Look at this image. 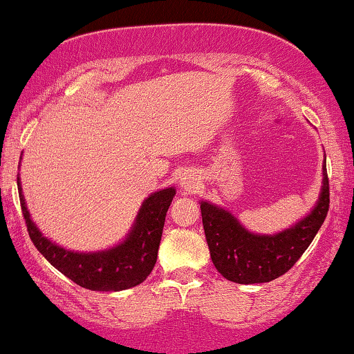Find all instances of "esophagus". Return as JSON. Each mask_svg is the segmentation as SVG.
Masks as SVG:
<instances>
[{
	"label": "esophagus",
	"mask_w": 354,
	"mask_h": 354,
	"mask_svg": "<svg viewBox=\"0 0 354 354\" xmlns=\"http://www.w3.org/2000/svg\"><path fill=\"white\" fill-rule=\"evenodd\" d=\"M180 183H182V187L185 188L187 192H193L198 187V180H196L195 177H192V176H182L180 177Z\"/></svg>",
	"instance_id": "obj_1"
}]
</instances>
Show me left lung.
<instances>
[{
    "mask_svg": "<svg viewBox=\"0 0 354 354\" xmlns=\"http://www.w3.org/2000/svg\"><path fill=\"white\" fill-rule=\"evenodd\" d=\"M330 190L327 167L324 166V185L311 214L292 229L277 235H254L241 227L230 212L209 203H201L203 227L216 269L235 283H264L280 277L311 245L326 221Z\"/></svg>",
    "mask_w": 354,
    "mask_h": 354,
    "instance_id": "8db88e82",
    "label": "left lung"
}]
</instances>
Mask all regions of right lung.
<instances>
[{
    "label": "right lung",
    "instance_id": "1",
    "mask_svg": "<svg viewBox=\"0 0 354 354\" xmlns=\"http://www.w3.org/2000/svg\"><path fill=\"white\" fill-rule=\"evenodd\" d=\"M17 188L28 236L48 263L72 282L95 292H119L142 283L153 270L158 259L164 221L176 195L174 188L156 192L147 198L127 240L113 250L100 253H74L45 239L28 214L19 177Z\"/></svg>",
    "mask_w": 354,
    "mask_h": 354
}]
</instances>
